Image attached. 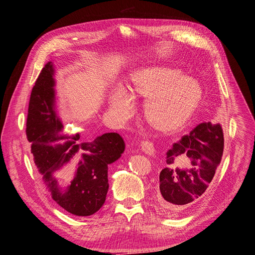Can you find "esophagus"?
<instances>
[{"mask_svg":"<svg viewBox=\"0 0 255 255\" xmlns=\"http://www.w3.org/2000/svg\"><path fill=\"white\" fill-rule=\"evenodd\" d=\"M140 148H141V150H142L144 153H146L148 155H154L155 152H156L154 142L151 141V140H149V139L142 140L141 143H140Z\"/></svg>","mask_w":255,"mask_h":255,"instance_id":"1","label":"esophagus"}]
</instances>
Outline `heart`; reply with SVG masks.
Here are the masks:
<instances>
[{
  "instance_id": "b5f03b06",
  "label": "heart",
  "mask_w": 255,
  "mask_h": 255,
  "mask_svg": "<svg viewBox=\"0 0 255 255\" xmlns=\"http://www.w3.org/2000/svg\"><path fill=\"white\" fill-rule=\"evenodd\" d=\"M131 90L148 96L144 104L149 122L158 129L180 127L192 115L202 99V88L195 79L167 67H151L136 71L131 77ZM115 109L127 110L129 93L119 88L112 97Z\"/></svg>"
}]
</instances>
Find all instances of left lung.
Masks as SVG:
<instances>
[{
  "instance_id": "8db88e82",
  "label": "left lung",
  "mask_w": 255,
  "mask_h": 255,
  "mask_svg": "<svg viewBox=\"0 0 255 255\" xmlns=\"http://www.w3.org/2000/svg\"><path fill=\"white\" fill-rule=\"evenodd\" d=\"M224 140L219 124L202 123L173 143L159 176V203L166 211L184 212L199 200L221 162ZM183 163L180 168L175 166Z\"/></svg>"
}]
</instances>
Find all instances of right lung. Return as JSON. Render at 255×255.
<instances>
[{
	"instance_id": "obj_1",
	"label": "right lung",
	"mask_w": 255,
	"mask_h": 255,
	"mask_svg": "<svg viewBox=\"0 0 255 255\" xmlns=\"http://www.w3.org/2000/svg\"><path fill=\"white\" fill-rule=\"evenodd\" d=\"M53 68L48 62L32 89L25 134L31 142L34 161L43 175L52 198L75 216H90L104 204L109 190L107 170L125 150V142L115 132L93 140L80 135H61L63 124L55 112ZM72 158L80 160L76 177L65 193H61L52 172Z\"/></svg>"
}]
</instances>
